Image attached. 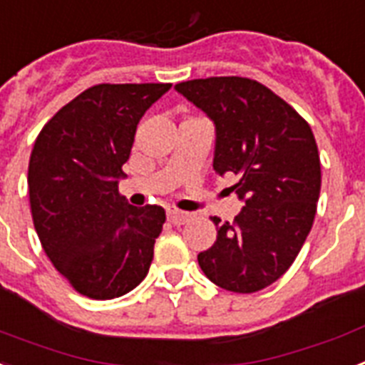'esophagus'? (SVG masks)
Wrapping results in <instances>:
<instances>
[{
	"mask_svg": "<svg viewBox=\"0 0 365 365\" xmlns=\"http://www.w3.org/2000/svg\"><path fill=\"white\" fill-rule=\"evenodd\" d=\"M190 218H192V215H190V212H182V210H177V209L168 210V220H170L173 225L186 224Z\"/></svg>",
	"mask_w": 365,
	"mask_h": 365,
	"instance_id": "obj_1",
	"label": "esophagus"
}]
</instances>
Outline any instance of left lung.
<instances>
[{"label":"left lung","instance_id":"1","mask_svg":"<svg viewBox=\"0 0 365 365\" xmlns=\"http://www.w3.org/2000/svg\"><path fill=\"white\" fill-rule=\"evenodd\" d=\"M177 91L215 121L212 168L237 177L244 207L218 225L197 255L205 276L233 293H255L287 272L312 231L321 160L308 121L269 87L250 78L215 76L177 83Z\"/></svg>","mask_w":365,"mask_h":365}]
</instances>
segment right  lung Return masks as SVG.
<instances>
[{
	"label": "right lung",
	"instance_id": "add662e5",
	"mask_svg": "<svg viewBox=\"0 0 365 365\" xmlns=\"http://www.w3.org/2000/svg\"><path fill=\"white\" fill-rule=\"evenodd\" d=\"M171 83H98L42 126L27 186L38 240L83 297L126 294L149 272L165 210L119 194L135 128Z\"/></svg>",
	"mask_w": 365,
	"mask_h": 365
}]
</instances>
